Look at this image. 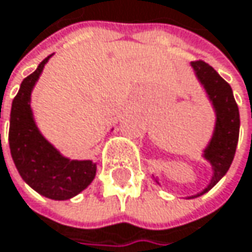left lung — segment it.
I'll use <instances>...</instances> for the list:
<instances>
[{
  "mask_svg": "<svg viewBox=\"0 0 252 252\" xmlns=\"http://www.w3.org/2000/svg\"><path fill=\"white\" fill-rule=\"evenodd\" d=\"M190 67L193 68L198 82L204 88L216 114L213 135L202 151V158L210 163L213 176L207 188H204L196 195L188 196L196 198L213 188L227 173L233 161L239 138V110L233 98L230 85L211 65L204 62H192ZM154 181L158 184L157 178H154Z\"/></svg>",
  "mask_w": 252,
  "mask_h": 252,
  "instance_id": "1",
  "label": "left lung"
}]
</instances>
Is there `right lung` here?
I'll list each match as a JSON object with an SVG mask.
<instances>
[{
  "label": "right lung",
  "instance_id": "add662e5",
  "mask_svg": "<svg viewBox=\"0 0 252 252\" xmlns=\"http://www.w3.org/2000/svg\"><path fill=\"white\" fill-rule=\"evenodd\" d=\"M51 56L23 79L11 104L8 144L22 179L38 193L64 201L86 189L96 175L92 160H70L41 133L31 107L32 91ZM1 117V116H0Z\"/></svg>",
  "mask_w": 252,
  "mask_h": 252
}]
</instances>
